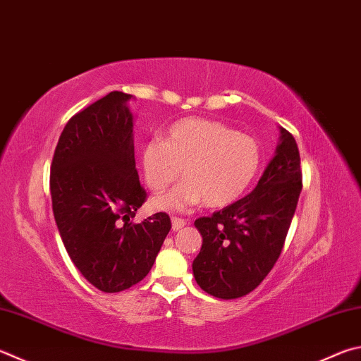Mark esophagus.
Here are the masks:
<instances>
[{"mask_svg": "<svg viewBox=\"0 0 361 361\" xmlns=\"http://www.w3.org/2000/svg\"><path fill=\"white\" fill-rule=\"evenodd\" d=\"M186 226V219H181V218H176V216H172V228L173 231H180Z\"/></svg>", "mask_w": 361, "mask_h": 361, "instance_id": "esophagus-1", "label": "esophagus"}]
</instances>
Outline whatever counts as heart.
<instances>
[{"instance_id":"heart-1","label":"heart","mask_w":361,"mask_h":361,"mask_svg":"<svg viewBox=\"0 0 361 361\" xmlns=\"http://www.w3.org/2000/svg\"><path fill=\"white\" fill-rule=\"evenodd\" d=\"M260 161L257 140L207 118L176 121L166 140L149 139L140 149L143 180L153 192L178 180L185 167L188 178L153 199L159 209H188L202 202L209 208L232 205L251 186Z\"/></svg>"}]
</instances>
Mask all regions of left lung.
<instances>
[{"label": "left lung", "mask_w": 361, "mask_h": 361, "mask_svg": "<svg viewBox=\"0 0 361 361\" xmlns=\"http://www.w3.org/2000/svg\"><path fill=\"white\" fill-rule=\"evenodd\" d=\"M279 142L260 180L246 197L195 219L202 247L192 262L202 290L233 300L252 292L276 264L301 192L300 153L293 135Z\"/></svg>", "instance_id": "1"}]
</instances>
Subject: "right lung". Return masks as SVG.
Listing matches in <instances>:
<instances>
[{
  "mask_svg": "<svg viewBox=\"0 0 361 361\" xmlns=\"http://www.w3.org/2000/svg\"><path fill=\"white\" fill-rule=\"evenodd\" d=\"M130 99L112 91L72 116L50 169L64 247L85 279L107 293L147 276L172 227L166 213L130 222L147 197L135 169Z\"/></svg>",
  "mask_w": 361,
  "mask_h": 361,
  "instance_id": "obj_1",
  "label": "right lung"
}]
</instances>
